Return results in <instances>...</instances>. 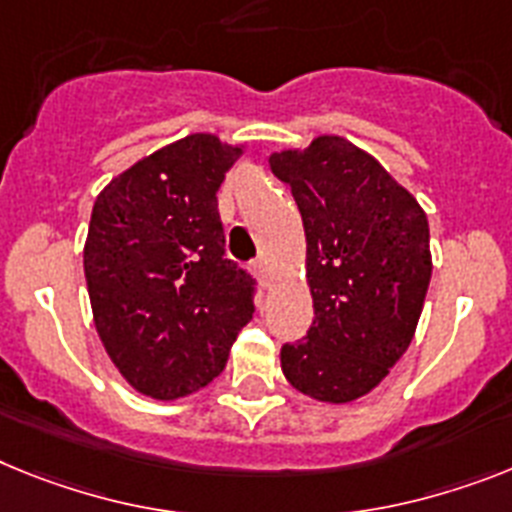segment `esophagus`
Returning <instances> with one entry per match:
<instances>
[{
	"label": "esophagus",
	"instance_id": "esophagus-1",
	"mask_svg": "<svg viewBox=\"0 0 512 512\" xmlns=\"http://www.w3.org/2000/svg\"><path fill=\"white\" fill-rule=\"evenodd\" d=\"M249 270L255 273V278H257V281H260V283L268 281V260H265V257H257L255 263L249 265Z\"/></svg>",
	"mask_w": 512,
	"mask_h": 512
}]
</instances>
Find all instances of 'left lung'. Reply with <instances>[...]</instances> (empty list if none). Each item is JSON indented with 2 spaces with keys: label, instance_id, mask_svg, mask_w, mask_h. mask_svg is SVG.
<instances>
[{
  "label": "left lung",
  "instance_id": "obj_1",
  "mask_svg": "<svg viewBox=\"0 0 512 512\" xmlns=\"http://www.w3.org/2000/svg\"><path fill=\"white\" fill-rule=\"evenodd\" d=\"M307 234L315 320L281 346L286 380L349 403L380 385L414 338L432 278L429 223L414 197L343 137L270 156Z\"/></svg>",
  "mask_w": 512,
  "mask_h": 512
}]
</instances>
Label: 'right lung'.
<instances>
[{"instance_id": "1", "label": "right lung", "mask_w": 512, "mask_h": 512, "mask_svg": "<svg viewBox=\"0 0 512 512\" xmlns=\"http://www.w3.org/2000/svg\"><path fill=\"white\" fill-rule=\"evenodd\" d=\"M242 148L190 135L98 195L85 281L98 336L132 388L182 398L226 367L255 312V278L226 257L218 187Z\"/></svg>"}]
</instances>
